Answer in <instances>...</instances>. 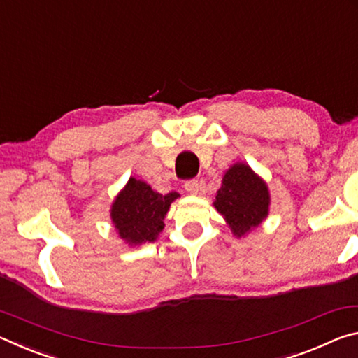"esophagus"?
<instances>
[{
    "label": "esophagus",
    "mask_w": 358,
    "mask_h": 358,
    "mask_svg": "<svg viewBox=\"0 0 358 358\" xmlns=\"http://www.w3.org/2000/svg\"><path fill=\"white\" fill-rule=\"evenodd\" d=\"M199 187H201V185H199L197 180H187L185 183V189L189 194H197Z\"/></svg>",
    "instance_id": "esophagus-1"
}]
</instances>
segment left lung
<instances>
[{
	"mask_svg": "<svg viewBox=\"0 0 358 358\" xmlns=\"http://www.w3.org/2000/svg\"><path fill=\"white\" fill-rule=\"evenodd\" d=\"M270 196L266 185L245 164H235L222 178L215 207L226 217L234 234L245 235L259 226L268 213Z\"/></svg>",
	"mask_w": 358,
	"mask_h": 358,
	"instance_id": "1",
	"label": "left lung"
}]
</instances>
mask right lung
Listing matches in <instances>:
<instances>
[{
    "instance_id": "obj_1",
    "label": "right lung",
    "mask_w": 358,
    "mask_h": 358,
    "mask_svg": "<svg viewBox=\"0 0 358 358\" xmlns=\"http://www.w3.org/2000/svg\"><path fill=\"white\" fill-rule=\"evenodd\" d=\"M177 197V192L162 196L143 181L131 178L112 207V221L120 237L129 245L155 241L157 234L164 229V216L169 207Z\"/></svg>"
}]
</instances>
